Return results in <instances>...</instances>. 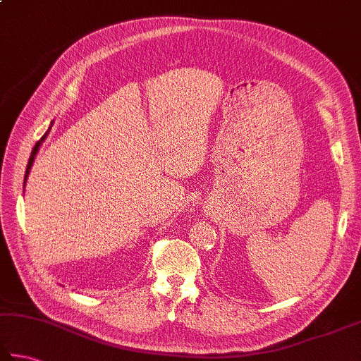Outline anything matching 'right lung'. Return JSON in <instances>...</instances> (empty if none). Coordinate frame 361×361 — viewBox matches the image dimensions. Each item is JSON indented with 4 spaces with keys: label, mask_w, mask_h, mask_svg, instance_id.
I'll use <instances>...</instances> for the list:
<instances>
[{
    "label": "right lung",
    "mask_w": 361,
    "mask_h": 361,
    "mask_svg": "<svg viewBox=\"0 0 361 361\" xmlns=\"http://www.w3.org/2000/svg\"><path fill=\"white\" fill-rule=\"evenodd\" d=\"M47 134H48V131H47ZM47 134H44V137H42L37 144H35V147L32 148V152H31V157H30V161H27V166H26V172H25V181H23V186L26 185V181H27V176H30V172H31V167H32V164H34V159H35V154H37V152H39V148H40V145H42V142H44L45 140V137H47Z\"/></svg>",
    "instance_id": "1"
}]
</instances>
